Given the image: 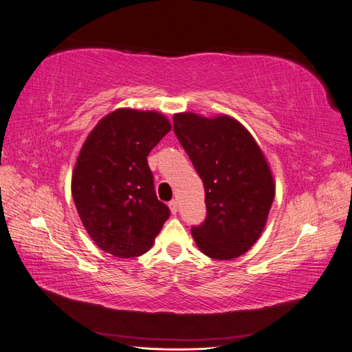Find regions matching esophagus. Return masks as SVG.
<instances>
[{"instance_id": "1", "label": "esophagus", "mask_w": 352, "mask_h": 352, "mask_svg": "<svg viewBox=\"0 0 352 352\" xmlns=\"http://www.w3.org/2000/svg\"><path fill=\"white\" fill-rule=\"evenodd\" d=\"M168 207H170V211H172L173 214H176V212H177V208H179V206H177V201H176V199L170 201V202H168Z\"/></svg>"}]
</instances>
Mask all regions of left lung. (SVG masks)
I'll use <instances>...</instances> for the list:
<instances>
[{
	"mask_svg": "<svg viewBox=\"0 0 352 352\" xmlns=\"http://www.w3.org/2000/svg\"><path fill=\"white\" fill-rule=\"evenodd\" d=\"M173 126L206 189L207 217L190 229L197 247L214 260L236 258L267 223L276 192L267 160L247 127L228 114L176 113Z\"/></svg>",
	"mask_w": 352,
	"mask_h": 352,
	"instance_id": "1",
	"label": "left lung"
}]
</instances>
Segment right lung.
<instances>
[{"label": "right lung", "mask_w": 352, "mask_h": 352, "mask_svg": "<svg viewBox=\"0 0 352 352\" xmlns=\"http://www.w3.org/2000/svg\"><path fill=\"white\" fill-rule=\"evenodd\" d=\"M172 124L158 111L117 109L83 142L72 175L78 214L98 248L119 258L153 247L170 211L158 201L146 157Z\"/></svg>", "instance_id": "1"}]
</instances>
